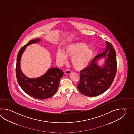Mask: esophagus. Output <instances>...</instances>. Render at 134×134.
Segmentation results:
<instances>
[{
	"mask_svg": "<svg viewBox=\"0 0 134 134\" xmlns=\"http://www.w3.org/2000/svg\"><path fill=\"white\" fill-rule=\"evenodd\" d=\"M71 73H72V71L70 70H66L65 71V73L67 75L71 74Z\"/></svg>",
	"mask_w": 134,
	"mask_h": 134,
	"instance_id": "1",
	"label": "esophagus"
}]
</instances>
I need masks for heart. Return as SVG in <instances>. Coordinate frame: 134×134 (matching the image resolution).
Listing matches in <instances>:
<instances>
[{
	"label": "heart",
	"instance_id": "b5f03b06",
	"mask_svg": "<svg viewBox=\"0 0 134 134\" xmlns=\"http://www.w3.org/2000/svg\"><path fill=\"white\" fill-rule=\"evenodd\" d=\"M93 55V51L85 43L76 42L66 46L64 52L57 50L55 58L57 64L62 66L67 63V57H71L72 66L77 70L85 68Z\"/></svg>",
	"mask_w": 134,
	"mask_h": 134
}]
</instances>
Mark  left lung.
I'll return each mask as SVG.
<instances>
[{
  "instance_id": "1",
  "label": "left lung",
  "mask_w": 134,
  "mask_h": 134,
  "mask_svg": "<svg viewBox=\"0 0 134 134\" xmlns=\"http://www.w3.org/2000/svg\"><path fill=\"white\" fill-rule=\"evenodd\" d=\"M102 53L96 55L87 67L80 72V82L77 88L82 94L95 97L103 93L111 86L116 76V55L114 46L108 42ZM101 57L107 59L105 66L101 68L96 63Z\"/></svg>"
}]
</instances>
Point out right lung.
Here are the masks:
<instances>
[{
	"label": "right lung",
	"mask_w": 134,
	"mask_h": 134,
	"mask_svg": "<svg viewBox=\"0 0 134 134\" xmlns=\"http://www.w3.org/2000/svg\"><path fill=\"white\" fill-rule=\"evenodd\" d=\"M40 41V39L31 40L21 48L17 58L16 75L18 84L23 91L35 99L44 100L51 98L57 92L64 72L59 68H52L49 69L44 75L37 79H30L23 74L20 68L21 55L27 46L38 43Z\"/></svg>",
	"instance_id": "1"
}]
</instances>
